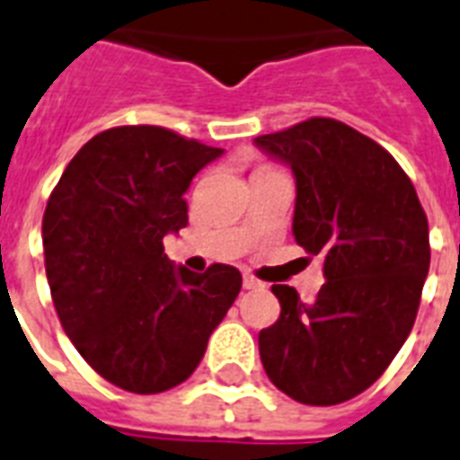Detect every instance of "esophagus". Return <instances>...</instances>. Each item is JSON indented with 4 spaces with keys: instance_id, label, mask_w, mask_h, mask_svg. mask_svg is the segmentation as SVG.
Here are the masks:
<instances>
[{
    "instance_id": "esophagus-1",
    "label": "esophagus",
    "mask_w": 460,
    "mask_h": 460,
    "mask_svg": "<svg viewBox=\"0 0 460 460\" xmlns=\"http://www.w3.org/2000/svg\"><path fill=\"white\" fill-rule=\"evenodd\" d=\"M243 288H265V284L260 279H255V277H251V274H245L243 277Z\"/></svg>"
}]
</instances>
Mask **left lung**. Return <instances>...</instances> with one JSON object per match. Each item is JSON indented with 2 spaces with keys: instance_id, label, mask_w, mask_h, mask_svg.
Wrapping results in <instances>:
<instances>
[{
  "instance_id": "obj_1",
  "label": "left lung",
  "mask_w": 460,
  "mask_h": 460,
  "mask_svg": "<svg viewBox=\"0 0 460 460\" xmlns=\"http://www.w3.org/2000/svg\"><path fill=\"white\" fill-rule=\"evenodd\" d=\"M255 146L291 166L296 243L322 255L327 279L313 303L274 284L281 313L260 332V360L294 401L343 403L377 382L413 329L428 217L399 162L336 119H307Z\"/></svg>"
}]
</instances>
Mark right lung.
<instances>
[{
    "instance_id": "1",
    "label": "right lung",
    "mask_w": 460,
    "mask_h": 460,
    "mask_svg": "<svg viewBox=\"0 0 460 460\" xmlns=\"http://www.w3.org/2000/svg\"><path fill=\"white\" fill-rule=\"evenodd\" d=\"M222 153L162 126H117L75 153L47 200L45 270L61 327L119 389L186 382L241 291L236 267L195 274L162 243L188 224L193 176Z\"/></svg>"
}]
</instances>
